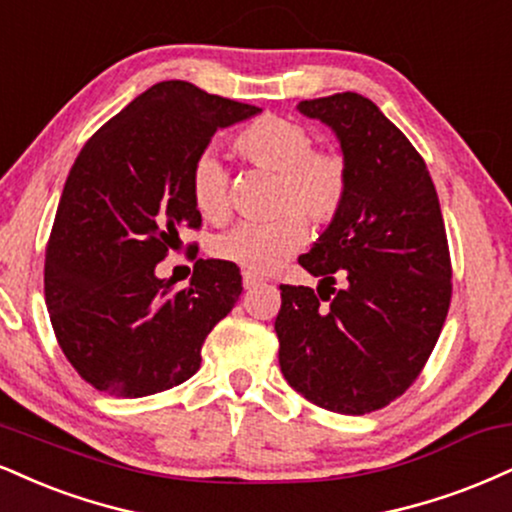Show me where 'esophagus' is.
Returning <instances> with one entry per match:
<instances>
[{
  "mask_svg": "<svg viewBox=\"0 0 512 512\" xmlns=\"http://www.w3.org/2000/svg\"><path fill=\"white\" fill-rule=\"evenodd\" d=\"M262 279H257V276H252V274H248V272H245L243 274V288H245V291H252V288H257V286H262Z\"/></svg>",
  "mask_w": 512,
  "mask_h": 512,
  "instance_id": "1",
  "label": "esophagus"
}]
</instances>
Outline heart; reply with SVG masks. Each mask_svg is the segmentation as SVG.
<instances>
[{"label":"heart","mask_w":512,"mask_h":512,"mask_svg":"<svg viewBox=\"0 0 512 512\" xmlns=\"http://www.w3.org/2000/svg\"><path fill=\"white\" fill-rule=\"evenodd\" d=\"M233 150L248 162L276 171V209L293 208L267 224H245L219 233L212 255L236 264L248 274H267L293 255L305 240V219L315 226L331 224L348 200L350 169L336 150L315 147L303 123L267 114L255 119L233 138ZM190 200L202 219L229 217V171L214 152L195 157L188 176Z\"/></svg>","instance_id":"1"}]
</instances>
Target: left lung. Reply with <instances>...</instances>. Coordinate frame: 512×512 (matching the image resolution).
<instances>
[{
	"instance_id": "left-lung-1",
	"label": "left lung",
	"mask_w": 512,
	"mask_h": 512,
	"mask_svg": "<svg viewBox=\"0 0 512 512\" xmlns=\"http://www.w3.org/2000/svg\"><path fill=\"white\" fill-rule=\"evenodd\" d=\"M298 112L336 133L350 190L298 257L317 291L281 286L279 365L310 403L365 415L403 396L439 341L453 291L446 226L420 152L372 100L336 92ZM336 275L346 289L330 288Z\"/></svg>"
}]
</instances>
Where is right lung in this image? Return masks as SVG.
<instances>
[{
    "label": "right lung",
    "mask_w": 512,
    "mask_h": 512,
    "mask_svg": "<svg viewBox=\"0 0 512 512\" xmlns=\"http://www.w3.org/2000/svg\"><path fill=\"white\" fill-rule=\"evenodd\" d=\"M260 107L164 80L123 107L73 162L45 252V300L66 360L97 391L143 398L200 369L209 331L236 305V264L197 260L176 291L157 264L200 229L190 166L219 128Z\"/></svg>",
    "instance_id": "add662e5"
}]
</instances>
